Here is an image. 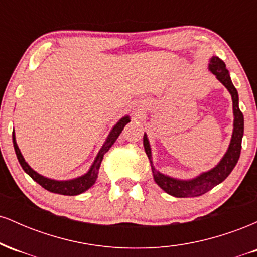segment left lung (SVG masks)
I'll return each instance as SVG.
<instances>
[{
	"label": "left lung",
	"mask_w": 257,
	"mask_h": 257,
	"mask_svg": "<svg viewBox=\"0 0 257 257\" xmlns=\"http://www.w3.org/2000/svg\"><path fill=\"white\" fill-rule=\"evenodd\" d=\"M209 70L216 76V78L227 88V90L231 93L233 101V114H234V122H233V133L231 143H229L228 150L225 153L220 163L213 168L209 172L202 173L192 180H179L170 178V176L164 175V174L157 172L152 164L151 159V147H150L149 139L146 134H144V147L145 152L151 162L153 179L164 192L178 198H186V197H198L202 196L214 188L215 186L225 180L227 176L231 174L233 168L237 164L238 159L240 156L241 150V139L244 134V116L239 110V98H238V91L233 85L231 77H229L228 70L226 69V65L220 58L213 57L210 59L209 64Z\"/></svg>",
	"instance_id": "1"
}]
</instances>
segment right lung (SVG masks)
Returning <instances> with one entry per match:
<instances>
[{"instance_id": "add662e5", "label": "right lung", "mask_w": 257, "mask_h": 257, "mask_svg": "<svg viewBox=\"0 0 257 257\" xmlns=\"http://www.w3.org/2000/svg\"><path fill=\"white\" fill-rule=\"evenodd\" d=\"M129 122H131L129 116H125L123 117V118H120L118 122H117V124L112 128V131L110 132V134H108L107 139H106L105 144L102 145L101 149H100L98 156H96L95 161H94V163L91 164L90 169L88 170V173L84 174V175L79 176V178L67 180V181H58V180L44 178V176L41 175V174L35 172V170L32 169L28 163H26L24 157H23L22 152H20L19 147L17 145L16 135H14V132H13V135H12V137H13L14 151H16L18 161H19L20 166H22L23 169H24V172L28 174L32 180H35L38 185L42 186L44 190L49 191V192H53V193L64 194V196H77V194L83 193L84 191H87L88 188H90L91 186L95 184L96 178H98L100 164H101L104 155L108 151V150H110V147L113 145L114 141L117 140V138H118L120 133H122L123 128H124L126 123Z\"/></svg>"}]
</instances>
